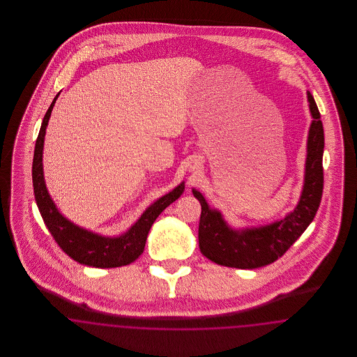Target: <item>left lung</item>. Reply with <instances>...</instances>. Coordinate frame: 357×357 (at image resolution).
<instances>
[{
  "label": "left lung",
  "mask_w": 357,
  "mask_h": 357,
  "mask_svg": "<svg viewBox=\"0 0 357 357\" xmlns=\"http://www.w3.org/2000/svg\"><path fill=\"white\" fill-rule=\"evenodd\" d=\"M307 100L313 121L307 137L305 185L300 202L287 218L271 226L234 231L227 227L218 211L208 208L204 195L192 190L202 206L198 230L199 249L210 261L237 269L269 265L285 255L313 221L323 197L324 128L320 111L310 92H307Z\"/></svg>",
  "instance_id": "1"
}]
</instances>
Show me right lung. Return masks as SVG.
I'll return each instance as SVG.
<instances>
[{"label":"right lung","instance_id":"right-lung-1","mask_svg":"<svg viewBox=\"0 0 357 357\" xmlns=\"http://www.w3.org/2000/svg\"><path fill=\"white\" fill-rule=\"evenodd\" d=\"M59 93L56 95L51 107L48 108L40 132L36 140L34 147L33 166H32V179H33V191L36 204L38 206L40 214L45 222L52 237L61 248V250L69 255L76 262L93 266V268H119L134 262L139 255L143 253L146 246V239L149 231L159 214L174 201H176L183 190L185 185L175 187L171 192L159 198L155 204H151L139 221L121 237L105 238L98 234H92L83 229L75 226L67 221L56 208L52 202L51 197L47 191L44 175H43V146L45 128L51 116L52 109Z\"/></svg>","mask_w":357,"mask_h":357}]
</instances>
